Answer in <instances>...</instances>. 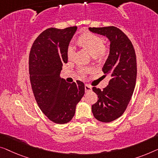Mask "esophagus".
<instances>
[{
	"mask_svg": "<svg viewBox=\"0 0 158 158\" xmlns=\"http://www.w3.org/2000/svg\"><path fill=\"white\" fill-rule=\"evenodd\" d=\"M84 88H85V91H86V92H89V91H91V89H92V88H91V86L87 85V84H86V85L84 86Z\"/></svg>",
	"mask_w": 158,
	"mask_h": 158,
	"instance_id": "obj_1",
	"label": "esophagus"
}]
</instances>
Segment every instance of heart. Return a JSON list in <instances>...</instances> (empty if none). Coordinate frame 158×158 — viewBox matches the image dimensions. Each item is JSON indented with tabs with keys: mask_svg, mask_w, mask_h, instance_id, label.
Returning a JSON list of instances; mask_svg holds the SVG:
<instances>
[{
	"mask_svg": "<svg viewBox=\"0 0 158 158\" xmlns=\"http://www.w3.org/2000/svg\"><path fill=\"white\" fill-rule=\"evenodd\" d=\"M79 43L82 48L86 50L94 58H98L103 56L105 53V48H103L104 41L102 37L94 34L87 33L81 35L79 38ZM74 53V47L72 44L68 47L67 56L71 58ZM88 72V69L81 68L79 72L81 74Z\"/></svg>",
	"mask_w": 158,
	"mask_h": 158,
	"instance_id": "heart-1",
	"label": "heart"
}]
</instances>
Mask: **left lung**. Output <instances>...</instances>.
Wrapping results in <instances>:
<instances>
[{"instance_id":"obj_1","label":"left lung","mask_w":158,"mask_h":158,"mask_svg":"<svg viewBox=\"0 0 158 158\" xmlns=\"http://www.w3.org/2000/svg\"><path fill=\"white\" fill-rule=\"evenodd\" d=\"M89 30L106 37L110 42L109 54L102 70L111 79L103 91L93 87L98 99L91 106L95 118L109 123L121 116L133 95L137 76L135 49L128 37L116 27H89Z\"/></svg>"}]
</instances>
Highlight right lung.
Returning a JSON list of instances; mask_svg holds the SVG:
<instances>
[{"label":"right lung","instance_id":"right-lung-1","mask_svg":"<svg viewBox=\"0 0 158 158\" xmlns=\"http://www.w3.org/2000/svg\"><path fill=\"white\" fill-rule=\"evenodd\" d=\"M77 30L76 26L48 28L37 37L30 52V79L35 100L42 113L58 124L71 121L85 92L82 81L70 84L60 77L63 64L68 61V47Z\"/></svg>","mask_w":158,"mask_h":158}]
</instances>
